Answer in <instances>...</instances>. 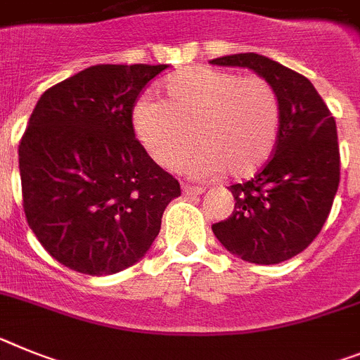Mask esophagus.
<instances>
[{"label":"esophagus","mask_w":360,"mask_h":360,"mask_svg":"<svg viewBox=\"0 0 360 360\" xmlns=\"http://www.w3.org/2000/svg\"><path fill=\"white\" fill-rule=\"evenodd\" d=\"M182 191H184V195L193 196V195H202V193H205V189L204 187H193V186H187V184H184Z\"/></svg>","instance_id":"34e87169"}]
</instances>
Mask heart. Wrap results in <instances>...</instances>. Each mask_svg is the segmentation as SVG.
<instances>
[{
	"label": "heart",
	"instance_id": "heart-1",
	"mask_svg": "<svg viewBox=\"0 0 360 360\" xmlns=\"http://www.w3.org/2000/svg\"><path fill=\"white\" fill-rule=\"evenodd\" d=\"M167 101L142 98L133 110L138 140L165 169L189 162L193 176L227 171L250 178L268 164L281 129V100L262 76L189 67L165 79Z\"/></svg>",
	"mask_w": 360,
	"mask_h": 360
}]
</instances>
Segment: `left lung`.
I'll return each mask as SVG.
<instances>
[{
    "label": "left lung",
    "mask_w": 360,
    "mask_h": 360,
    "mask_svg": "<svg viewBox=\"0 0 360 360\" xmlns=\"http://www.w3.org/2000/svg\"><path fill=\"white\" fill-rule=\"evenodd\" d=\"M210 63L253 70L281 100L271 160L255 178L229 187L233 214L213 224L214 236L229 253L245 262L281 264L311 244L333 205L340 180L335 118L311 82L278 61L245 52Z\"/></svg>",
    "instance_id": "obj_1"
}]
</instances>
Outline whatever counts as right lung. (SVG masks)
Segmentation results:
<instances>
[{
  "instance_id": "right-lung-1",
  "label": "right lung",
  "mask_w": 360,
  "mask_h": 360,
  "mask_svg": "<svg viewBox=\"0 0 360 360\" xmlns=\"http://www.w3.org/2000/svg\"><path fill=\"white\" fill-rule=\"evenodd\" d=\"M167 65H92L41 94L20 143L27 222L67 268L115 275L143 259L180 184L134 138L138 94Z\"/></svg>"
}]
</instances>
